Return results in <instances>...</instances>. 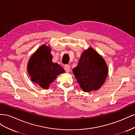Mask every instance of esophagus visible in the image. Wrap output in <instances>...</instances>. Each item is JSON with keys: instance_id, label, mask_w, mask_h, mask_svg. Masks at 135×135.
I'll return each mask as SVG.
<instances>
[{"instance_id": "1", "label": "esophagus", "mask_w": 135, "mask_h": 135, "mask_svg": "<svg viewBox=\"0 0 135 135\" xmlns=\"http://www.w3.org/2000/svg\"><path fill=\"white\" fill-rule=\"evenodd\" d=\"M64 69L67 73H69V71H70V66H69V65H65L64 66Z\"/></svg>"}]
</instances>
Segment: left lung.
<instances>
[{"mask_svg":"<svg viewBox=\"0 0 135 135\" xmlns=\"http://www.w3.org/2000/svg\"><path fill=\"white\" fill-rule=\"evenodd\" d=\"M73 72L84 92H89L99 89L107 78L108 68L104 59L89 47L81 54L77 66Z\"/></svg>","mask_w":135,"mask_h":135,"instance_id":"1","label":"left lung"}]
</instances>
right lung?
I'll return each instance as SVG.
<instances>
[{
	"mask_svg": "<svg viewBox=\"0 0 135 135\" xmlns=\"http://www.w3.org/2000/svg\"><path fill=\"white\" fill-rule=\"evenodd\" d=\"M51 48L44 44L32 55L27 64V72L31 80L40 87L48 89L57 75L65 73L57 63L52 62Z\"/></svg>",
	"mask_w": 135,
	"mask_h": 135,
	"instance_id": "right-lung-1",
	"label": "right lung"
}]
</instances>
